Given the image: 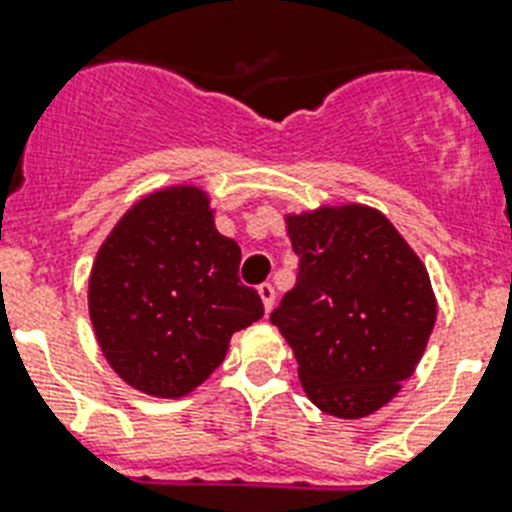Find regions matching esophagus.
Listing matches in <instances>:
<instances>
[{"mask_svg": "<svg viewBox=\"0 0 512 512\" xmlns=\"http://www.w3.org/2000/svg\"><path fill=\"white\" fill-rule=\"evenodd\" d=\"M257 294H260V299H263L265 313H270V310H273V302H276V289H273L270 284H260L257 286Z\"/></svg>", "mask_w": 512, "mask_h": 512, "instance_id": "esophagus-1", "label": "esophagus"}]
</instances>
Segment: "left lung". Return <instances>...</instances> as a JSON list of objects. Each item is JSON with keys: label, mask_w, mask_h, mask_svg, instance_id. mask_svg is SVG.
<instances>
[{"label": "left lung", "mask_w": 512, "mask_h": 512, "mask_svg": "<svg viewBox=\"0 0 512 512\" xmlns=\"http://www.w3.org/2000/svg\"><path fill=\"white\" fill-rule=\"evenodd\" d=\"M297 284L270 313L302 389L336 418H365L400 392L423 357L436 299L421 257L373 207L286 215Z\"/></svg>", "instance_id": "obj_1"}]
</instances>
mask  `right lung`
<instances>
[{"instance_id": "obj_1", "label": "right lung", "mask_w": 512, "mask_h": 512, "mask_svg": "<svg viewBox=\"0 0 512 512\" xmlns=\"http://www.w3.org/2000/svg\"><path fill=\"white\" fill-rule=\"evenodd\" d=\"M242 249L218 234L210 197L168 186L112 228L89 276V315L102 355L128 386L184 397L223 363L236 331L263 318L239 281Z\"/></svg>"}]
</instances>
